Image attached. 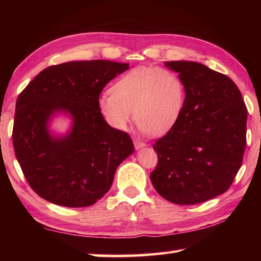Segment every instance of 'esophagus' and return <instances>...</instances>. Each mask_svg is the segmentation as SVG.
I'll return each instance as SVG.
<instances>
[{
  "mask_svg": "<svg viewBox=\"0 0 261 261\" xmlns=\"http://www.w3.org/2000/svg\"><path fill=\"white\" fill-rule=\"evenodd\" d=\"M134 143H135V148L137 149V150H139V149L146 147V143L139 139H134Z\"/></svg>",
  "mask_w": 261,
  "mask_h": 261,
  "instance_id": "34e87169",
  "label": "esophagus"
}]
</instances>
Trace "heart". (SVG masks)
<instances>
[{"mask_svg": "<svg viewBox=\"0 0 261 261\" xmlns=\"http://www.w3.org/2000/svg\"><path fill=\"white\" fill-rule=\"evenodd\" d=\"M185 99V83L178 74L139 66L122 75L112 86V93H103L97 108L105 122L115 130H126L135 115L143 134L163 136L178 122Z\"/></svg>", "mask_w": 261, "mask_h": 261, "instance_id": "1", "label": "heart"}]
</instances>
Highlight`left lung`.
<instances>
[{
  "mask_svg": "<svg viewBox=\"0 0 261 261\" xmlns=\"http://www.w3.org/2000/svg\"><path fill=\"white\" fill-rule=\"evenodd\" d=\"M185 83L178 122L153 145L157 167L150 180L179 205L198 204L228 191L246 148L247 108L231 79L196 62H165Z\"/></svg>",
  "mask_w": 261,
  "mask_h": 261,
  "instance_id": "left-lung-1",
  "label": "left lung"
}]
</instances>
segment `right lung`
<instances>
[{
    "label": "right lung",
    "mask_w": 261,
    "mask_h": 261,
    "mask_svg": "<svg viewBox=\"0 0 261 261\" xmlns=\"http://www.w3.org/2000/svg\"><path fill=\"white\" fill-rule=\"evenodd\" d=\"M129 68L111 60H75L40 71L15 105L13 147L39 196L66 207L91 206L109 192L118 166L134 153L125 132L111 127L97 108L104 86ZM71 120L64 134L50 126Z\"/></svg>",
    "instance_id": "right-lung-1"
}]
</instances>
